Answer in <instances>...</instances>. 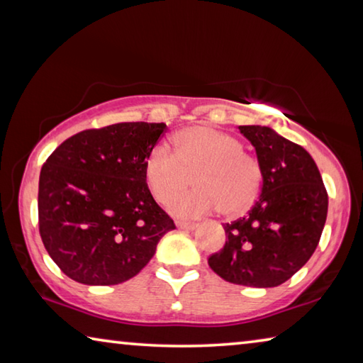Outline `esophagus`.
Returning <instances> with one entry per match:
<instances>
[{
	"label": "esophagus",
	"instance_id": "obj_1",
	"mask_svg": "<svg viewBox=\"0 0 363 363\" xmlns=\"http://www.w3.org/2000/svg\"><path fill=\"white\" fill-rule=\"evenodd\" d=\"M176 227L182 230H194L196 224L195 223H186V220H176Z\"/></svg>",
	"mask_w": 363,
	"mask_h": 363
}]
</instances>
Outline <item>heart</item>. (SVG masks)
<instances>
[{"label": "heart", "mask_w": 363, "mask_h": 363, "mask_svg": "<svg viewBox=\"0 0 363 363\" xmlns=\"http://www.w3.org/2000/svg\"><path fill=\"white\" fill-rule=\"evenodd\" d=\"M173 144L174 153L164 145L153 147L144 163L145 184L158 203L168 205L192 177L196 189L169 205L176 216L201 218L219 210L232 218L250 210L259 194L262 169L240 140L214 128L195 126L176 133Z\"/></svg>", "instance_id": "obj_1"}]
</instances>
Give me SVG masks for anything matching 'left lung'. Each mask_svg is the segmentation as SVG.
I'll use <instances>...</instances> for the list:
<instances>
[{
  "instance_id": "1",
  "label": "left lung",
  "mask_w": 363,
  "mask_h": 363,
  "mask_svg": "<svg viewBox=\"0 0 363 363\" xmlns=\"http://www.w3.org/2000/svg\"><path fill=\"white\" fill-rule=\"evenodd\" d=\"M238 130L256 149L261 195L247 216L224 224V247L208 264L230 284L279 286L314 255L327 220L328 194L303 147L267 126Z\"/></svg>"
}]
</instances>
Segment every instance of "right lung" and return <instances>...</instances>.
I'll return each instance as SVG.
<instances>
[{
  "instance_id": "obj_1",
  "label": "right lung",
  "mask_w": 363,
  "mask_h": 363,
  "mask_svg": "<svg viewBox=\"0 0 363 363\" xmlns=\"http://www.w3.org/2000/svg\"><path fill=\"white\" fill-rule=\"evenodd\" d=\"M164 123H116L64 140L43 164L38 224L43 245L78 284L118 285L155 255L176 229L144 177Z\"/></svg>"
}]
</instances>
